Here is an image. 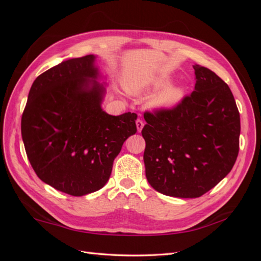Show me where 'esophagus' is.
<instances>
[{"instance_id": "1", "label": "esophagus", "mask_w": 261, "mask_h": 261, "mask_svg": "<svg viewBox=\"0 0 261 261\" xmlns=\"http://www.w3.org/2000/svg\"><path fill=\"white\" fill-rule=\"evenodd\" d=\"M144 125H145V123L141 121V120H137L136 121V126H137V130L138 132H141V129H143V127H144Z\"/></svg>"}]
</instances>
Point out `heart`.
Returning a JSON list of instances; mask_svg holds the SVG:
<instances>
[{"label": "heart", "instance_id": "heart-1", "mask_svg": "<svg viewBox=\"0 0 261 261\" xmlns=\"http://www.w3.org/2000/svg\"><path fill=\"white\" fill-rule=\"evenodd\" d=\"M169 82L167 77H155L149 82H133L127 87L133 92H140L151 88H160ZM185 97V88L180 85L169 86L150 100V106L159 110H172L176 108Z\"/></svg>", "mask_w": 261, "mask_h": 261}]
</instances>
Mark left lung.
<instances>
[{
	"mask_svg": "<svg viewBox=\"0 0 261 261\" xmlns=\"http://www.w3.org/2000/svg\"><path fill=\"white\" fill-rule=\"evenodd\" d=\"M195 90L172 110L144 114L146 177L156 192L197 198L231 172L241 120L233 93L209 68L194 65Z\"/></svg>",
	"mask_w": 261,
	"mask_h": 261,
	"instance_id": "8db88e82",
	"label": "left lung"
}]
</instances>
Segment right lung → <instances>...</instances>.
<instances>
[{
    "label": "right lung",
    "instance_id": "right-lung-1",
    "mask_svg": "<svg viewBox=\"0 0 261 261\" xmlns=\"http://www.w3.org/2000/svg\"><path fill=\"white\" fill-rule=\"evenodd\" d=\"M94 55L62 62L39 75L21 116V137L38 177L58 191H99L124 141L137 132L136 113L113 116L101 109L103 86Z\"/></svg>",
    "mask_w": 261,
    "mask_h": 261
}]
</instances>
